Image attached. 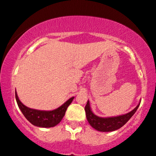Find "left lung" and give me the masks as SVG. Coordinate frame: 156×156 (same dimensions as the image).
I'll return each instance as SVG.
<instances>
[{
  "label": "left lung",
  "mask_w": 156,
  "mask_h": 156,
  "mask_svg": "<svg viewBox=\"0 0 156 156\" xmlns=\"http://www.w3.org/2000/svg\"><path fill=\"white\" fill-rule=\"evenodd\" d=\"M140 103L137 105L135 108L133 109L131 112L127 113L122 115L117 116V117H101L95 115L92 112L90 107L89 101H87V105L85 106V112L87 119L89 123L93 128L101 132H111L116 130L122 128L125 123L127 122L132 116L135 114L136 110L139 108Z\"/></svg>",
  "instance_id": "1"
}]
</instances>
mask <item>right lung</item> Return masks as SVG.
<instances>
[{
    "mask_svg": "<svg viewBox=\"0 0 156 156\" xmlns=\"http://www.w3.org/2000/svg\"><path fill=\"white\" fill-rule=\"evenodd\" d=\"M15 98L19 108L20 109L25 117L32 125L39 128H51L58 125L63 119L67 107L70 105L74 99V97L69 98L63 105L54 110L41 111L28 108L23 104L19 100L17 92H15Z\"/></svg>",
    "mask_w": 156,
    "mask_h": 156,
    "instance_id": "right-lung-1",
    "label": "right lung"
}]
</instances>
